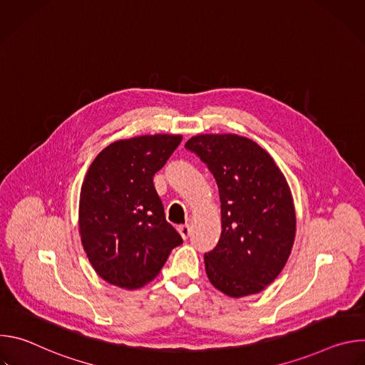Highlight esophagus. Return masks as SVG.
Returning a JSON list of instances; mask_svg holds the SVG:
<instances>
[{"instance_id": "obj_1", "label": "esophagus", "mask_w": 365, "mask_h": 365, "mask_svg": "<svg viewBox=\"0 0 365 365\" xmlns=\"http://www.w3.org/2000/svg\"><path fill=\"white\" fill-rule=\"evenodd\" d=\"M178 230H179V234L182 235L183 240H187V238H189V235H190V227H189L187 224L180 225Z\"/></svg>"}]
</instances>
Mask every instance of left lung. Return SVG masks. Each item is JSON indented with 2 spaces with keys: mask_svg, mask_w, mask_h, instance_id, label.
<instances>
[{
  "mask_svg": "<svg viewBox=\"0 0 365 365\" xmlns=\"http://www.w3.org/2000/svg\"><path fill=\"white\" fill-rule=\"evenodd\" d=\"M185 147L214 175L221 200V238L205 254L206 276L230 297L264 290L276 280L296 235L289 183L272 155L237 134H197Z\"/></svg>",
  "mask_w": 365,
  "mask_h": 365,
  "instance_id": "1",
  "label": "left lung"
}]
</instances>
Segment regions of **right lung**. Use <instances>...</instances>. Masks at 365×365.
Returning <instances> with one entry per match:
<instances>
[{
  "mask_svg": "<svg viewBox=\"0 0 365 365\" xmlns=\"http://www.w3.org/2000/svg\"><path fill=\"white\" fill-rule=\"evenodd\" d=\"M182 135L118 140L89 166L79 196V235L96 274L134 290L155 279L182 237L166 221L153 176Z\"/></svg>",
  "mask_w": 365,
  "mask_h": 365,
  "instance_id": "right-lung-1",
  "label": "right lung"
}]
</instances>
